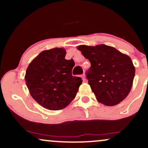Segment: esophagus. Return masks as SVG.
I'll use <instances>...</instances> for the list:
<instances>
[{
    "mask_svg": "<svg viewBox=\"0 0 148 148\" xmlns=\"http://www.w3.org/2000/svg\"><path fill=\"white\" fill-rule=\"evenodd\" d=\"M81 78H82L83 81L85 82V81H86V75H85V74H84L82 76H81Z\"/></svg>",
    "mask_w": 148,
    "mask_h": 148,
    "instance_id": "esophagus-1",
    "label": "esophagus"
}]
</instances>
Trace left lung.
I'll return each mask as SVG.
<instances>
[{
  "mask_svg": "<svg viewBox=\"0 0 148 148\" xmlns=\"http://www.w3.org/2000/svg\"><path fill=\"white\" fill-rule=\"evenodd\" d=\"M77 49L91 64L86 77L97 101L109 106L123 101L132 89L135 76L130 56L105 45H80Z\"/></svg>",
  "mask_w": 148,
  "mask_h": 148,
  "instance_id": "8db88e82",
  "label": "left lung"
}]
</instances>
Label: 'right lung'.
I'll list each match as a JSON object with an SVG mask.
<instances>
[{"instance_id": "right-lung-1", "label": "right lung", "mask_w": 148, "mask_h": 148, "mask_svg": "<svg viewBox=\"0 0 148 148\" xmlns=\"http://www.w3.org/2000/svg\"><path fill=\"white\" fill-rule=\"evenodd\" d=\"M63 48L43 51L28 65L25 84L32 97L44 108L61 110L75 98L82 79L73 76L74 60H66Z\"/></svg>"}]
</instances>
